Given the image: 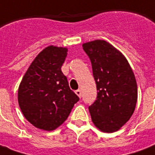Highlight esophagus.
I'll use <instances>...</instances> for the list:
<instances>
[{"label": "esophagus", "instance_id": "obj_1", "mask_svg": "<svg viewBox=\"0 0 155 155\" xmlns=\"http://www.w3.org/2000/svg\"><path fill=\"white\" fill-rule=\"evenodd\" d=\"M75 93H76V94L78 96L79 98H81V97H82V93H81V90H80V89H78V90H76Z\"/></svg>", "mask_w": 155, "mask_h": 155}]
</instances>
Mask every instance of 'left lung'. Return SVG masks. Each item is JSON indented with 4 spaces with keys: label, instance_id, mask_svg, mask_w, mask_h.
<instances>
[{
    "label": "left lung",
    "instance_id": "1",
    "mask_svg": "<svg viewBox=\"0 0 155 155\" xmlns=\"http://www.w3.org/2000/svg\"><path fill=\"white\" fill-rule=\"evenodd\" d=\"M91 61L98 90L97 99L89 107L94 124L104 133H114L127 122L137 100L135 76L127 60L104 40L83 45Z\"/></svg>",
    "mask_w": 155,
    "mask_h": 155
}]
</instances>
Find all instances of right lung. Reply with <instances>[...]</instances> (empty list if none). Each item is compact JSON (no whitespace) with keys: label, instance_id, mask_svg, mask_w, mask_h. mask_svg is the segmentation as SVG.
<instances>
[{"label":"right lung","instance_id":"add662e5","mask_svg":"<svg viewBox=\"0 0 155 155\" xmlns=\"http://www.w3.org/2000/svg\"><path fill=\"white\" fill-rule=\"evenodd\" d=\"M67 55V48L46 47L33 61L19 85V107L37 128L56 129L79 100L61 69Z\"/></svg>","mask_w":155,"mask_h":155}]
</instances>
